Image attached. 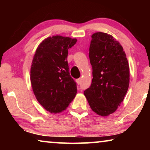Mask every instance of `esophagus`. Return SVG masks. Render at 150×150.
<instances>
[{"label":"esophagus","instance_id":"34e87169","mask_svg":"<svg viewBox=\"0 0 150 150\" xmlns=\"http://www.w3.org/2000/svg\"><path fill=\"white\" fill-rule=\"evenodd\" d=\"M76 82L78 85H81V79H78L76 80Z\"/></svg>","mask_w":150,"mask_h":150}]
</instances>
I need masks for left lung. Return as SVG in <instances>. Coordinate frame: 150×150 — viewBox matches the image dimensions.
Masks as SVG:
<instances>
[{
	"mask_svg": "<svg viewBox=\"0 0 150 150\" xmlns=\"http://www.w3.org/2000/svg\"><path fill=\"white\" fill-rule=\"evenodd\" d=\"M91 38L89 56L93 79L84 94L93 111L108 116L124 100L129 87L130 69L123 47L113 37L98 32Z\"/></svg>",
	"mask_w": 150,
	"mask_h": 150,
	"instance_id": "left-lung-1",
	"label": "left lung"
}]
</instances>
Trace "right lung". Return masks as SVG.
I'll list each match as a JSON object with an SVG mask.
<instances>
[{"instance_id":"obj_1","label":"right lung","mask_w":150,"mask_h":150,"mask_svg":"<svg viewBox=\"0 0 150 150\" xmlns=\"http://www.w3.org/2000/svg\"><path fill=\"white\" fill-rule=\"evenodd\" d=\"M76 39L56 35L44 40L37 48L30 68L33 91L41 105L51 113L63 111L77 93L67 63L68 49Z\"/></svg>"}]
</instances>
